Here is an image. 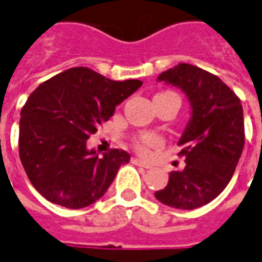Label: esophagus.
Instances as JSON below:
<instances>
[{
    "label": "esophagus",
    "mask_w": 262,
    "mask_h": 262,
    "mask_svg": "<svg viewBox=\"0 0 262 262\" xmlns=\"http://www.w3.org/2000/svg\"><path fill=\"white\" fill-rule=\"evenodd\" d=\"M133 164L138 165V166H142V168H151V165L148 164V162H145V161H142V159H140V158H133Z\"/></svg>",
    "instance_id": "obj_1"
}]
</instances>
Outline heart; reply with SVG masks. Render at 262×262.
Listing matches in <instances>:
<instances>
[{
  "instance_id": "1",
  "label": "heart",
  "mask_w": 262,
  "mask_h": 262,
  "mask_svg": "<svg viewBox=\"0 0 262 262\" xmlns=\"http://www.w3.org/2000/svg\"><path fill=\"white\" fill-rule=\"evenodd\" d=\"M161 144H162V140L158 135L151 134V133L138 135L134 140L135 151L140 152V154H148L151 149L158 148Z\"/></svg>"
}]
</instances>
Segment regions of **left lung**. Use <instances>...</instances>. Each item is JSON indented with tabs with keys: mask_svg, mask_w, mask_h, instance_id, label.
I'll return each instance as SVG.
<instances>
[{
	"mask_svg": "<svg viewBox=\"0 0 262 262\" xmlns=\"http://www.w3.org/2000/svg\"><path fill=\"white\" fill-rule=\"evenodd\" d=\"M159 80L186 93L192 118L178 154L186 158V166L170 172L168 185L155 198L170 207L192 210L216 199L234 173L246 140L243 105L216 75L193 64L179 63L161 73Z\"/></svg>",
	"mask_w": 262,
	"mask_h": 262,
	"instance_id": "left-lung-1",
	"label": "left lung"
}]
</instances>
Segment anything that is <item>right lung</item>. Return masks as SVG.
I'll return each instance as SVG.
<instances>
[{"label":"right lung","mask_w":262,"mask_h":262,"mask_svg":"<svg viewBox=\"0 0 262 262\" xmlns=\"http://www.w3.org/2000/svg\"><path fill=\"white\" fill-rule=\"evenodd\" d=\"M141 84L72 68L31 93L21 110L19 158L33 187L46 200L81 209L107 192L129 155L110 149L100 158L87 151L86 141Z\"/></svg>","instance_id":"right-lung-1"}]
</instances>
